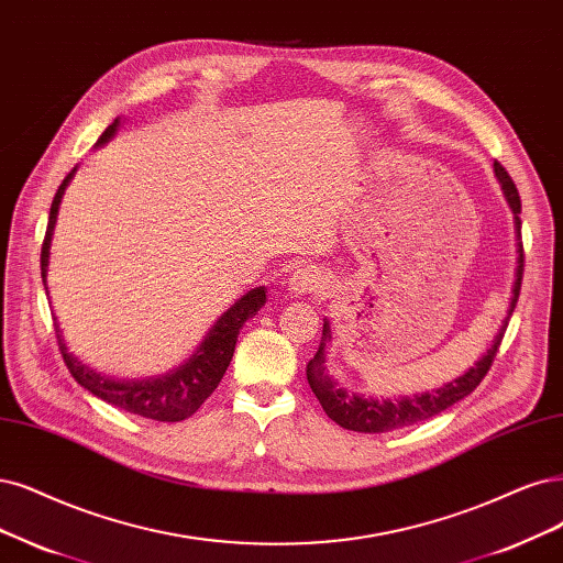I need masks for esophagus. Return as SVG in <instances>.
I'll return each mask as SVG.
<instances>
[{
	"instance_id": "esophagus-1",
	"label": "esophagus",
	"mask_w": 563,
	"mask_h": 563,
	"mask_svg": "<svg viewBox=\"0 0 563 563\" xmlns=\"http://www.w3.org/2000/svg\"><path fill=\"white\" fill-rule=\"evenodd\" d=\"M327 285H329V280H327V276L322 274L318 266H301V268L295 271L292 276H289V285L287 287H289V292L306 297V295H320V292H324Z\"/></svg>"
}]
</instances>
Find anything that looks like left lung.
<instances>
[{
    "label": "left lung",
    "instance_id": "1",
    "mask_svg": "<svg viewBox=\"0 0 563 563\" xmlns=\"http://www.w3.org/2000/svg\"><path fill=\"white\" fill-rule=\"evenodd\" d=\"M494 174L501 183V190L506 195L508 206L512 208L515 216V232H517V276H515V285H512V299H510V310L508 318L504 320L501 329H498L496 339L492 341V347L487 350V355H483V360L477 362L475 366H471L464 376L456 378L454 383H448L445 387L435 389V391H427V394H415V397H404L397 401H378V399H364L360 394H350L345 387H339L334 380L327 376L324 371V345L331 339V329L329 322L324 320L322 327V343L316 352V357L308 362L306 366V378L310 389L318 397V401L322 404L324 412L329 415L331 420L336 424H341L343 429L350 431H360V433H383V431H391L399 427H408L415 422H422L433 418V415L443 412L445 408L454 406L456 401H462L464 397L483 383V378L487 376V371L496 357L498 345L504 341L508 320L512 316V310L517 306L519 299V289H522V276H525V245H522V220H519V213H522V201H519V192L512 183V178L508 176V172L504 169L501 164L494 162Z\"/></svg>",
    "mask_w": 563,
    "mask_h": 563
}]
</instances>
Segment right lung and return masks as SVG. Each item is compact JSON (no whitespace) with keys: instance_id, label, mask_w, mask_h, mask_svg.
I'll list each match as a JSON object with an SVG mask.
<instances>
[{"instance_id":"add662e5","label":"right lung","mask_w":563,"mask_h":563,"mask_svg":"<svg viewBox=\"0 0 563 563\" xmlns=\"http://www.w3.org/2000/svg\"><path fill=\"white\" fill-rule=\"evenodd\" d=\"M118 128H120V118H115L109 124L107 132L99 136L97 145L107 143L118 132ZM74 172H76V166L67 174V178L62 180V185L57 187V192L53 197V203H51L46 239H44V245H41V278H44V287H46L51 239H53L55 220H57V208H59L62 195H65ZM264 303H266L264 287L250 289L247 295H243L211 327V331H208L206 339L195 350V355L190 360L180 364L176 371L166 373V376L148 378V380H115V378L101 376V373L92 371L88 364L78 362V357L71 355L65 339H62V334H59V324H55V334H57L62 357H65V364L74 376V380L80 387H86L90 394H95L97 399L107 401L120 410H128L132 415H141V418H148V420L180 422V420L192 418V415L201 408V404L216 391L229 362H232V357H234L239 329L245 324L247 318H253Z\"/></svg>"}]
</instances>
